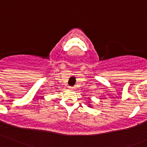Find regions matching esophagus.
Returning <instances> with one entry per match:
<instances>
[{
	"label": "esophagus",
	"instance_id": "1",
	"mask_svg": "<svg viewBox=\"0 0 147 147\" xmlns=\"http://www.w3.org/2000/svg\"><path fill=\"white\" fill-rule=\"evenodd\" d=\"M69 88H70V89H73V88H74V87H72V86H69Z\"/></svg>",
	"mask_w": 147,
	"mask_h": 147
}]
</instances>
